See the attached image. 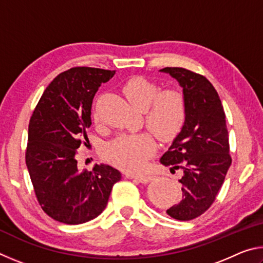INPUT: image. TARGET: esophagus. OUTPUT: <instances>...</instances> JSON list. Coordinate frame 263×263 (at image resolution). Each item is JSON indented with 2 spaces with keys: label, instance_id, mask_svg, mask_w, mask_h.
Wrapping results in <instances>:
<instances>
[{
  "label": "esophagus",
  "instance_id": "obj_1",
  "mask_svg": "<svg viewBox=\"0 0 263 263\" xmlns=\"http://www.w3.org/2000/svg\"><path fill=\"white\" fill-rule=\"evenodd\" d=\"M132 177H135V179L137 181H139L140 183H148V182L152 181L153 179V176L151 175H138V176H132Z\"/></svg>",
  "mask_w": 263,
  "mask_h": 263
}]
</instances>
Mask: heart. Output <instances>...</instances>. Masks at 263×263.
Returning <instances> with one entry per match:
<instances>
[{
  "mask_svg": "<svg viewBox=\"0 0 263 263\" xmlns=\"http://www.w3.org/2000/svg\"><path fill=\"white\" fill-rule=\"evenodd\" d=\"M157 83L136 77L123 86L128 102L138 110H144L145 123L159 139L169 141L183 126L185 119L184 96L175 89L159 91ZM157 148L149 133L124 135L111 142L106 157L125 172L138 173L146 167Z\"/></svg>",
  "mask_w": 263,
  "mask_h": 263,
  "instance_id": "1",
  "label": "heart"
}]
</instances>
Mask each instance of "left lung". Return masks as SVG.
<instances>
[{
	"instance_id": "1",
	"label": "left lung",
	"mask_w": 263,
	"mask_h": 263,
	"mask_svg": "<svg viewBox=\"0 0 263 263\" xmlns=\"http://www.w3.org/2000/svg\"><path fill=\"white\" fill-rule=\"evenodd\" d=\"M160 72L174 78L183 89L185 119L160 162L182 169V199L167 213L177 220L201 216L224 183L231 157L225 112L217 90L203 75L180 67Z\"/></svg>"
}]
</instances>
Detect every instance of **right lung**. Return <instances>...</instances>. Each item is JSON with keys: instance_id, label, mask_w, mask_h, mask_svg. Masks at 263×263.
<instances>
[{"instance_id": "1", "label": "right lung", "mask_w": 263, "mask_h": 263, "mask_svg": "<svg viewBox=\"0 0 263 263\" xmlns=\"http://www.w3.org/2000/svg\"><path fill=\"white\" fill-rule=\"evenodd\" d=\"M115 70L74 67L48 84L29 124L25 162L39 204L57 221L83 224L100 216L122 174L109 164L78 168L77 149L91 125L92 99Z\"/></svg>"}]
</instances>
